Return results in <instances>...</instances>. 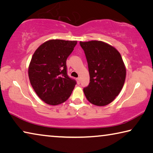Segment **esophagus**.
Masks as SVG:
<instances>
[{"label": "esophagus", "instance_id": "esophagus-1", "mask_svg": "<svg viewBox=\"0 0 153 153\" xmlns=\"http://www.w3.org/2000/svg\"><path fill=\"white\" fill-rule=\"evenodd\" d=\"M80 81H81V79H80L79 77V78L76 79V81H77V83H78V84L80 83Z\"/></svg>", "mask_w": 153, "mask_h": 153}]
</instances>
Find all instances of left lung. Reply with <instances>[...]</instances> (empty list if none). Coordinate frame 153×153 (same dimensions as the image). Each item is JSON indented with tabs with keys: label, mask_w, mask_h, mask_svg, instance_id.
Masks as SVG:
<instances>
[{
	"label": "left lung",
	"mask_w": 153,
	"mask_h": 153,
	"mask_svg": "<svg viewBox=\"0 0 153 153\" xmlns=\"http://www.w3.org/2000/svg\"><path fill=\"white\" fill-rule=\"evenodd\" d=\"M88 64L89 85L83 91L87 100L96 106L112 102L123 87L126 69L121 54L106 42H80Z\"/></svg>",
	"instance_id": "8db88e82"
}]
</instances>
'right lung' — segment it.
Instances as JSON below:
<instances>
[{"label": "right lung", "mask_w": 153, "mask_h": 153, "mask_svg": "<svg viewBox=\"0 0 153 153\" xmlns=\"http://www.w3.org/2000/svg\"><path fill=\"white\" fill-rule=\"evenodd\" d=\"M77 41L49 40L39 47L28 68L32 87L49 105L63 103L71 96L76 82L68 76L66 59Z\"/></svg>", "instance_id": "obj_1"}]
</instances>
